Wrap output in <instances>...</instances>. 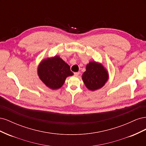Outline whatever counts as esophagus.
<instances>
[{"label":"esophagus","instance_id":"1","mask_svg":"<svg viewBox=\"0 0 146 146\" xmlns=\"http://www.w3.org/2000/svg\"><path fill=\"white\" fill-rule=\"evenodd\" d=\"M79 74H80V72H74V75H75V76H78Z\"/></svg>","mask_w":146,"mask_h":146}]
</instances>
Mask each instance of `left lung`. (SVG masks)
Instances as JSON below:
<instances>
[{"mask_svg":"<svg viewBox=\"0 0 146 146\" xmlns=\"http://www.w3.org/2000/svg\"><path fill=\"white\" fill-rule=\"evenodd\" d=\"M108 78L107 71L104 66L96 62H90L87 64L86 71L82 76L85 86L91 91H95L102 87Z\"/></svg>","mask_w":146,"mask_h":146,"instance_id":"8db88e82","label":"left lung"}]
</instances>
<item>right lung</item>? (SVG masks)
Instances as JSON below:
<instances>
[{"mask_svg":"<svg viewBox=\"0 0 146 146\" xmlns=\"http://www.w3.org/2000/svg\"><path fill=\"white\" fill-rule=\"evenodd\" d=\"M38 73L42 82L53 90L61 88L66 77L74 74L70 66L57 56L43 60L39 65Z\"/></svg>","mask_w":146,"mask_h":146,"instance_id":"right-lung-1","label":"right lung"}]
</instances>
